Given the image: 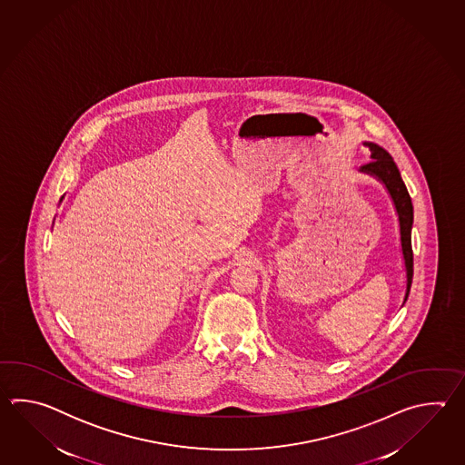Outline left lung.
Wrapping results in <instances>:
<instances>
[{
    "label": "left lung",
    "mask_w": 465,
    "mask_h": 465,
    "mask_svg": "<svg viewBox=\"0 0 465 465\" xmlns=\"http://www.w3.org/2000/svg\"><path fill=\"white\" fill-rule=\"evenodd\" d=\"M371 149V161L361 166L359 171L371 174L379 179L386 186L392 203H394L397 216H399V228H401V246L404 256L405 276H407V287H405L404 302L409 297L411 284H412V267H414V254H412V223H414V208L412 201L407 193L404 181L401 178V173L395 166L394 159L387 153L386 149L377 146L374 143H364Z\"/></svg>",
    "instance_id": "8db88e82"
}]
</instances>
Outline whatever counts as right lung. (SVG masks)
I'll use <instances>...</instances> for the list:
<instances>
[{
  "label": "right lung",
  "mask_w": 465,
  "mask_h": 465,
  "mask_svg": "<svg viewBox=\"0 0 465 465\" xmlns=\"http://www.w3.org/2000/svg\"><path fill=\"white\" fill-rule=\"evenodd\" d=\"M61 201H63V198H61Z\"/></svg>",
  "instance_id": "right-lung-1"
}]
</instances>
